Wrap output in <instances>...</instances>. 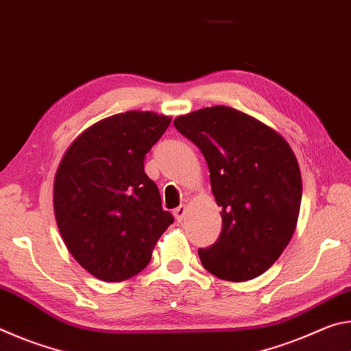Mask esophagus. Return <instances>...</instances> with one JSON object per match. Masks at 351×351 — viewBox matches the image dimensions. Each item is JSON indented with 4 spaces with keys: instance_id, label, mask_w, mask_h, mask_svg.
I'll use <instances>...</instances> for the list:
<instances>
[{
    "instance_id": "34e87169",
    "label": "esophagus",
    "mask_w": 351,
    "mask_h": 351,
    "mask_svg": "<svg viewBox=\"0 0 351 351\" xmlns=\"http://www.w3.org/2000/svg\"><path fill=\"white\" fill-rule=\"evenodd\" d=\"M173 215H175V218L178 219V221H182L184 217H186V206H184V204L178 206L176 209L173 210Z\"/></svg>"
}]
</instances>
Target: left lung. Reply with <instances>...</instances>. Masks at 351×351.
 <instances>
[{"label":"left lung","mask_w":351,"mask_h":351,"mask_svg":"<svg viewBox=\"0 0 351 351\" xmlns=\"http://www.w3.org/2000/svg\"><path fill=\"white\" fill-rule=\"evenodd\" d=\"M173 125L203 153L223 209L221 234L198 249L201 263L229 282L263 274L288 246L300 210L302 178L288 142L223 105L176 117Z\"/></svg>","instance_id":"obj_1"}]
</instances>
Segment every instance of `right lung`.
<instances>
[{
	"instance_id": "obj_1",
	"label": "right lung",
	"mask_w": 351,
	"mask_h": 351,
	"mask_svg": "<svg viewBox=\"0 0 351 351\" xmlns=\"http://www.w3.org/2000/svg\"><path fill=\"white\" fill-rule=\"evenodd\" d=\"M170 122L152 111L111 116L82 133L62 159L54 182L58 230L77 263L100 280L139 274L173 223L144 171Z\"/></svg>"
}]
</instances>
